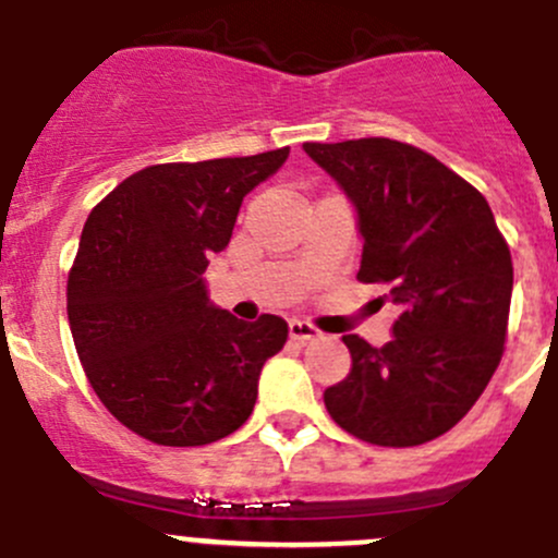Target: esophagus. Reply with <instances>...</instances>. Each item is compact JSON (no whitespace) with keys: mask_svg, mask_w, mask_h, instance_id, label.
Wrapping results in <instances>:
<instances>
[{"mask_svg":"<svg viewBox=\"0 0 558 558\" xmlns=\"http://www.w3.org/2000/svg\"><path fill=\"white\" fill-rule=\"evenodd\" d=\"M289 335H291V340H296V343H307V340L318 338V329L313 327V324L300 322V318H291V322H289Z\"/></svg>","mask_w":558,"mask_h":558,"instance_id":"esophagus-1","label":"esophagus"}]
</instances>
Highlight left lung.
<instances>
[{
	"instance_id": "1",
	"label": "left lung",
	"mask_w": 558,
	"mask_h": 558,
	"mask_svg": "<svg viewBox=\"0 0 558 558\" xmlns=\"http://www.w3.org/2000/svg\"><path fill=\"white\" fill-rule=\"evenodd\" d=\"M356 215V278L387 283L400 307L376 349L343 335L351 371L324 389L343 430L378 447L447 434L477 403L501 360L512 258L488 202L423 149L392 138L302 144Z\"/></svg>"
}]
</instances>
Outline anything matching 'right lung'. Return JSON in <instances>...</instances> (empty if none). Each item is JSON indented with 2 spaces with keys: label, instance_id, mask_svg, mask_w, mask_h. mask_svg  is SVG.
Masks as SVG:
<instances>
[{
  "label": "right lung",
  "instance_id": "add662e5",
  "mask_svg": "<svg viewBox=\"0 0 558 558\" xmlns=\"http://www.w3.org/2000/svg\"><path fill=\"white\" fill-rule=\"evenodd\" d=\"M286 158L289 147L149 166L86 218L68 278L70 332L92 389L133 434L198 447L251 416L289 324L213 305L204 272L229 245L242 198Z\"/></svg>",
  "mask_w": 558,
  "mask_h": 558
}]
</instances>
